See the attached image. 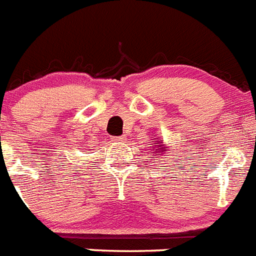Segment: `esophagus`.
Masks as SVG:
<instances>
[{"instance_id": "obj_1", "label": "esophagus", "mask_w": 256, "mask_h": 256, "mask_svg": "<svg viewBox=\"0 0 256 256\" xmlns=\"http://www.w3.org/2000/svg\"><path fill=\"white\" fill-rule=\"evenodd\" d=\"M111 140H112L114 142H123L126 138H124L123 136H116V137H111Z\"/></svg>"}]
</instances>
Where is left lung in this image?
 Listing matches in <instances>:
<instances>
[{"label": "left lung", "mask_w": 256, "mask_h": 256, "mask_svg": "<svg viewBox=\"0 0 256 256\" xmlns=\"http://www.w3.org/2000/svg\"><path fill=\"white\" fill-rule=\"evenodd\" d=\"M159 149H160L162 152H166V150H167V148H163V146H162V145H159ZM155 155H158L156 150H155Z\"/></svg>", "instance_id": "1"}]
</instances>
